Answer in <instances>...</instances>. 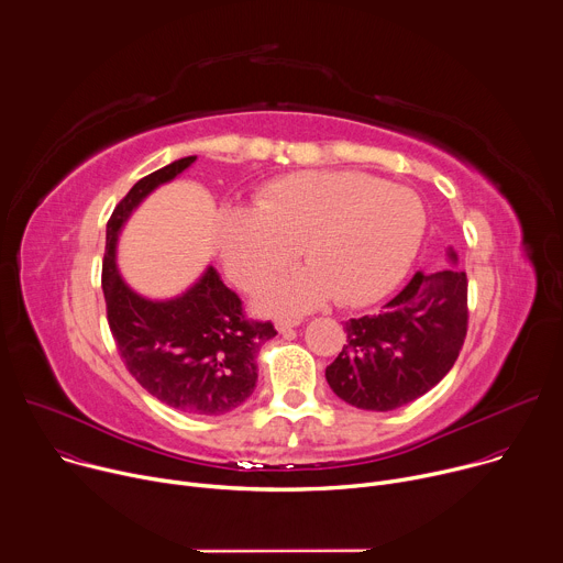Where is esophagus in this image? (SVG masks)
Listing matches in <instances>:
<instances>
[{
	"label": "esophagus",
	"mask_w": 563,
	"mask_h": 563,
	"mask_svg": "<svg viewBox=\"0 0 563 563\" xmlns=\"http://www.w3.org/2000/svg\"><path fill=\"white\" fill-rule=\"evenodd\" d=\"M296 325H300V320H296V318H294V320H291V318H280L278 323H276L278 332H283V334H285V332H289V330H291V328H296Z\"/></svg>",
	"instance_id": "obj_1"
}]
</instances>
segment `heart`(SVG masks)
<instances>
[{"label": "heart", "mask_w": 563, "mask_h": 563, "mask_svg": "<svg viewBox=\"0 0 563 563\" xmlns=\"http://www.w3.org/2000/svg\"><path fill=\"white\" fill-rule=\"evenodd\" d=\"M426 233L421 198L358 172H298L263 185L252 209H224L216 222L222 267L256 291L298 256L309 267L269 296L276 311H305L334 296L365 305L406 276Z\"/></svg>", "instance_id": "1"}]
</instances>
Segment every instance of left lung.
Segmentation results:
<instances>
[{
  "label": "left lung",
  "mask_w": 563,
  "mask_h": 563,
  "mask_svg": "<svg viewBox=\"0 0 563 563\" xmlns=\"http://www.w3.org/2000/svg\"><path fill=\"white\" fill-rule=\"evenodd\" d=\"M467 318L465 272H417L378 313L347 320V341L325 378L354 408L387 412L406 406L452 369Z\"/></svg>",
  "instance_id": "obj_1"
}]
</instances>
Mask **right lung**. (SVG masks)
I'll return each mask as SVG.
<instances>
[{"label":"right lung","mask_w":563,"mask_h":563,"mask_svg":"<svg viewBox=\"0 0 563 563\" xmlns=\"http://www.w3.org/2000/svg\"><path fill=\"white\" fill-rule=\"evenodd\" d=\"M196 155L137 180L107 222L102 289L107 320L129 374L157 400L187 415L218 417L243 406L258 380L256 356L276 336L272 320H254L220 274H207L180 298L153 302L131 291L115 267V240L131 211Z\"/></svg>","instance_id":"right-lung-1"}]
</instances>
